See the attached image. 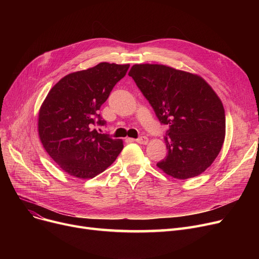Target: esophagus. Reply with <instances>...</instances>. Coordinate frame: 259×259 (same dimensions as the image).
I'll use <instances>...</instances> for the list:
<instances>
[{"label": "esophagus", "instance_id": "esophagus-1", "mask_svg": "<svg viewBox=\"0 0 259 259\" xmlns=\"http://www.w3.org/2000/svg\"><path fill=\"white\" fill-rule=\"evenodd\" d=\"M135 142H138L139 144H142V145H147L149 142V139L147 137H141V138L135 140Z\"/></svg>", "mask_w": 259, "mask_h": 259}]
</instances>
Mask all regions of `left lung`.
I'll use <instances>...</instances> for the list:
<instances>
[{
	"instance_id": "obj_1",
	"label": "left lung",
	"mask_w": 259,
	"mask_h": 259,
	"mask_svg": "<svg viewBox=\"0 0 259 259\" xmlns=\"http://www.w3.org/2000/svg\"><path fill=\"white\" fill-rule=\"evenodd\" d=\"M129 75L161 124L168 154L157 167L178 180L205 172L220 154L226 135L223 103L197 74L159 64H135Z\"/></svg>"
}]
</instances>
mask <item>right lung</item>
<instances>
[{
    "label": "right lung",
    "instance_id": "add662e5",
    "mask_svg": "<svg viewBox=\"0 0 259 259\" xmlns=\"http://www.w3.org/2000/svg\"><path fill=\"white\" fill-rule=\"evenodd\" d=\"M129 66L104 62L67 74L50 89L40 106V143L69 175L93 179L110 166L124 148L121 140L99 133L92 126L106 124L99 110Z\"/></svg>",
    "mask_w": 259,
    "mask_h": 259
}]
</instances>
